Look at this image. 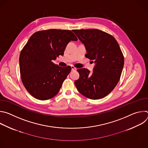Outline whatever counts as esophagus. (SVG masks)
Here are the masks:
<instances>
[{"label":"esophagus","mask_w":148,"mask_h":148,"mask_svg":"<svg viewBox=\"0 0 148 148\" xmlns=\"http://www.w3.org/2000/svg\"><path fill=\"white\" fill-rule=\"evenodd\" d=\"M71 70H72V71H74V70H77V68H75L74 66H71Z\"/></svg>","instance_id":"obj_1"}]
</instances>
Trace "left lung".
Segmentation results:
<instances>
[{
	"instance_id": "left-lung-1",
	"label": "left lung",
	"mask_w": 148,
	"mask_h": 148,
	"mask_svg": "<svg viewBox=\"0 0 148 148\" xmlns=\"http://www.w3.org/2000/svg\"><path fill=\"white\" fill-rule=\"evenodd\" d=\"M72 31L85 46L86 57L95 63L91 73L87 69L77 70L79 77L75 85L82 95L89 99L102 98L114 89L120 79L124 64L120 47L112 35L100 30Z\"/></svg>"
}]
</instances>
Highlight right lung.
Masks as SVG:
<instances>
[{"label":"right lung","mask_w":148,"mask_h":148,"mask_svg":"<svg viewBox=\"0 0 148 148\" xmlns=\"http://www.w3.org/2000/svg\"><path fill=\"white\" fill-rule=\"evenodd\" d=\"M78 40L70 30L49 29L33 33L20 54V77L29 93L39 100H47L59 92L71 70L52 61L63 55L70 41Z\"/></svg>","instance_id":"add662e5"}]
</instances>
